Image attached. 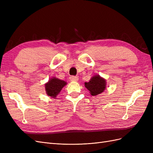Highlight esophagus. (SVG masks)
I'll return each instance as SVG.
<instances>
[{
  "label": "esophagus",
  "mask_w": 153,
  "mask_h": 153,
  "mask_svg": "<svg viewBox=\"0 0 153 153\" xmlns=\"http://www.w3.org/2000/svg\"><path fill=\"white\" fill-rule=\"evenodd\" d=\"M69 79H70L71 81H78V77L76 76H71L69 77Z\"/></svg>",
  "instance_id": "obj_1"
}]
</instances>
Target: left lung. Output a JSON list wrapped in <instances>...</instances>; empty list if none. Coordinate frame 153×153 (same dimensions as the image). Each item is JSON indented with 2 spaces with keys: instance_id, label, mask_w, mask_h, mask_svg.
Masks as SVG:
<instances>
[{
  "instance_id": "left-lung-1",
  "label": "left lung",
  "mask_w": 153,
  "mask_h": 153,
  "mask_svg": "<svg viewBox=\"0 0 153 153\" xmlns=\"http://www.w3.org/2000/svg\"><path fill=\"white\" fill-rule=\"evenodd\" d=\"M85 87L89 90L92 96H96L103 92L106 87V82L104 78L99 75L92 77L89 82L85 83Z\"/></svg>"
}]
</instances>
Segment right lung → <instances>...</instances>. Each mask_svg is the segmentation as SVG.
I'll use <instances>...</instances> for the list:
<instances>
[{"mask_svg":"<svg viewBox=\"0 0 153 153\" xmlns=\"http://www.w3.org/2000/svg\"><path fill=\"white\" fill-rule=\"evenodd\" d=\"M66 85V82L61 80L57 78H51L47 84H45L47 93L49 96L55 98L64 85Z\"/></svg>","mask_w":153,"mask_h":153,"instance_id":"obj_1","label":"right lung"}]
</instances>
